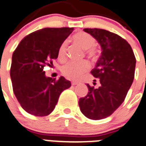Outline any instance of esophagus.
Masks as SVG:
<instances>
[{
    "mask_svg": "<svg viewBox=\"0 0 146 146\" xmlns=\"http://www.w3.org/2000/svg\"><path fill=\"white\" fill-rule=\"evenodd\" d=\"M78 82H74V81H73V82H72V86H75V85H78Z\"/></svg>",
    "mask_w": 146,
    "mask_h": 146,
    "instance_id": "esophagus-1",
    "label": "esophagus"
}]
</instances>
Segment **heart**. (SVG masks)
<instances>
[{
  "instance_id": "obj_1",
  "label": "heart",
  "mask_w": 146,
  "mask_h": 146,
  "mask_svg": "<svg viewBox=\"0 0 146 146\" xmlns=\"http://www.w3.org/2000/svg\"><path fill=\"white\" fill-rule=\"evenodd\" d=\"M72 39L75 43H77L85 50L86 54L91 59H95L96 57V52L93 48L96 45V39L90 34L84 32H79L74 34ZM67 57V42H63L59 46L57 50V57L60 61L65 60ZM89 68V64L86 60L82 61H69L66 63L61 68L62 74L69 79L78 80L82 74Z\"/></svg>"
}]
</instances>
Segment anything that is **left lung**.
Masks as SVG:
<instances>
[{"mask_svg":"<svg viewBox=\"0 0 146 146\" xmlns=\"http://www.w3.org/2000/svg\"><path fill=\"white\" fill-rule=\"evenodd\" d=\"M84 31L94 37L102 49L91 71L100 78V86L94 88L87 84L89 92L80 98L78 104L86 117L101 120L111 115L124 102L134 80L136 59L129 43L117 34L101 29Z\"/></svg>","mask_w":146,"mask_h":146,"instance_id":"1","label":"left lung"}]
</instances>
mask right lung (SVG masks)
Masks as SVG:
<instances>
[{
	"mask_svg": "<svg viewBox=\"0 0 146 146\" xmlns=\"http://www.w3.org/2000/svg\"><path fill=\"white\" fill-rule=\"evenodd\" d=\"M73 28H44L22 39L12 54L10 75L15 95L25 111L44 117L55 108L60 93L71 87L70 81L46 77L43 68L53 65L57 50Z\"/></svg>",
	"mask_w": 146,
	"mask_h": 146,
	"instance_id": "obj_1",
	"label": "right lung"
}]
</instances>
